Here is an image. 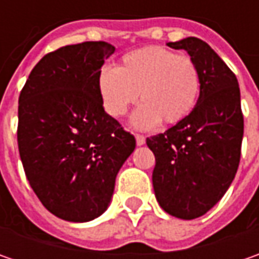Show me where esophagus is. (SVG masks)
<instances>
[{
    "label": "esophagus",
    "mask_w": 259,
    "mask_h": 259,
    "mask_svg": "<svg viewBox=\"0 0 259 259\" xmlns=\"http://www.w3.org/2000/svg\"><path fill=\"white\" fill-rule=\"evenodd\" d=\"M135 140H137L138 145H143L145 143V137L143 134H135Z\"/></svg>",
    "instance_id": "1"
}]
</instances>
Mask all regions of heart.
<instances>
[{
	"label": "heart",
	"instance_id": "heart-1",
	"mask_svg": "<svg viewBox=\"0 0 259 259\" xmlns=\"http://www.w3.org/2000/svg\"><path fill=\"white\" fill-rule=\"evenodd\" d=\"M98 91L105 111L124 116L137 102L143 105L134 124L151 128L160 121L177 124L193 111L200 94V72L189 55L147 46L121 57L118 67L104 66L98 73Z\"/></svg>",
	"mask_w": 259,
	"mask_h": 259
}]
</instances>
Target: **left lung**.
Masks as SVG:
<instances>
[{
  "instance_id": "obj_1",
  "label": "left lung",
  "mask_w": 259,
  "mask_h": 259,
  "mask_svg": "<svg viewBox=\"0 0 259 259\" xmlns=\"http://www.w3.org/2000/svg\"><path fill=\"white\" fill-rule=\"evenodd\" d=\"M168 46L193 57L200 96L183 121L147 138L155 157L153 186L167 213L196 219L222 199L238 170L244 137L241 92L234 72L206 41L187 37Z\"/></svg>"
}]
</instances>
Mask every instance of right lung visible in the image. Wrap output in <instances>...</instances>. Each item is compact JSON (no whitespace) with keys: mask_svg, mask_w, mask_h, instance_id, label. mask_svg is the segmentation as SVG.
<instances>
[{"mask_svg":"<svg viewBox=\"0 0 259 259\" xmlns=\"http://www.w3.org/2000/svg\"><path fill=\"white\" fill-rule=\"evenodd\" d=\"M115 47L83 41L50 52L18 98L17 143L25 177L49 212L88 222L106 210L135 137L105 112L98 73Z\"/></svg>","mask_w":259,"mask_h":259,"instance_id":"right-lung-1","label":"right lung"}]
</instances>
